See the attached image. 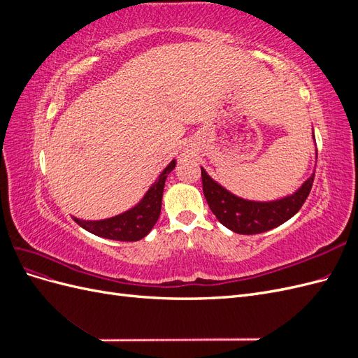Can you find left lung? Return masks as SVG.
<instances>
[{
	"label": "left lung",
	"mask_w": 358,
	"mask_h": 358,
	"mask_svg": "<svg viewBox=\"0 0 358 358\" xmlns=\"http://www.w3.org/2000/svg\"><path fill=\"white\" fill-rule=\"evenodd\" d=\"M315 179V173L303 183L301 188L282 200L259 203L248 201L233 196L231 192L212 180L201 169L203 194L210 210L222 225L239 234H258L284 224L294 216L306 201Z\"/></svg>",
	"instance_id": "1"
}]
</instances>
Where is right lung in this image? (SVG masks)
Listing matches in <instances>:
<instances>
[{"instance_id":"add662e5","label":"right lung","mask_w":358,"mask_h":358,"mask_svg":"<svg viewBox=\"0 0 358 358\" xmlns=\"http://www.w3.org/2000/svg\"><path fill=\"white\" fill-rule=\"evenodd\" d=\"M175 166L176 162L171 161L166 167V170L161 173L159 179L146 192L143 200L140 201L134 209L103 221H80L78 218L73 220L86 231H90L95 236L106 237V239L121 242H136L143 239V237L152 230V227L159 218L164 183L167 175L175 169Z\"/></svg>"}]
</instances>
